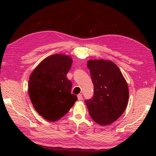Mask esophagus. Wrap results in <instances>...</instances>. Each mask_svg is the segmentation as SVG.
<instances>
[{
	"instance_id": "obj_1",
	"label": "esophagus",
	"mask_w": 156,
	"mask_h": 156,
	"mask_svg": "<svg viewBox=\"0 0 156 156\" xmlns=\"http://www.w3.org/2000/svg\"><path fill=\"white\" fill-rule=\"evenodd\" d=\"M77 98H78V100L81 101L82 99H83V96L82 94H79V95H77Z\"/></svg>"
}]
</instances>
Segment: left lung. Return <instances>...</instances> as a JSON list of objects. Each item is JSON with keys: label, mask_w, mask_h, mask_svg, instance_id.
I'll return each mask as SVG.
<instances>
[{"label": "left lung", "mask_w": 156, "mask_h": 156, "mask_svg": "<svg viewBox=\"0 0 156 156\" xmlns=\"http://www.w3.org/2000/svg\"><path fill=\"white\" fill-rule=\"evenodd\" d=\"M94 96L85 103L92 120L101 126L112 124L123 114L129 98L128 86L117 66L110 60H90Z\"/></svg>", "instance_id": "obj_1"}]
</instances>
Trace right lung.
Instances as JSON below:
<instances>
[{
  "mask_svg": "<svg viewBox=\"0 0 156 156\" xmlns=\"http://www.w3.org/2000/svg\"><path fill=\"white\" fill-rule=\"evenodd\" d=\"M72 59L64 55L45 58L31 73L29 81L30 101L38 114L47 120L60 119L77 100L71 94L72 83L66 75Z\"/></svg>",
  "mask_w": 156,
  "mask_h": 156,
  "instance_id": "1",
  "label": "right lung"
}]
</instances>
